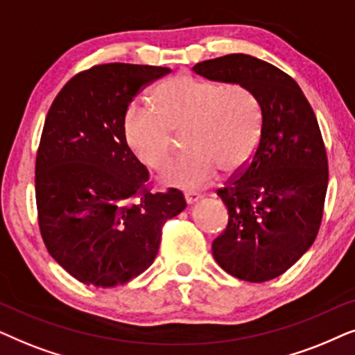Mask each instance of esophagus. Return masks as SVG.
<instances>
[{"label":"esophagus","instance_id":"34e87169","mask_svg":"<svg viewBox=\"0 0 355 355\" xmlns=\"http://www.w3.org/2000/svg\"><path fill=\"white\" fill-rule=\"evenodd\" d=\"M200 200H201L200 193H195V191H188V193H185V201H187V205H193V202H196V201H200Z\"/></svg>","mask_w":355,"mask_h":355}]
</instances>
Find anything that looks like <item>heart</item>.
I'll return each instance as SVG.
<instances>
[{"label": "heart", "instance_id": "heart-1", "mask_svg": "<svg viewBox=\"0 0 355 355\" xmlns=\"http://www.w3.org/2000/svg\"><path fill=\"white\" fill-rule=\"evenodd\" d=\"M153 110L133 108L125 120V138L144 165L164 170L172 159L175 135H183L188 153L164 173V182L182 188L211 183L219 170L237 173L257 153L261 116L257 102L239 84L177 76L153 94Z\"/></svg>", "mask_w": 355, "mask_h": 355}]
</instances>
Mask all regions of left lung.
<instances>
[{
	"label": "left lung",
	"mask_w": 355,
	"mask_h": 355,
	"mask_svg": "<svg viewBox=\"0 0 355 355\" xmlns=\"http://www.w3.org/2000/svg\"><path fill=\"white\" fill-rule=\"evenodd\" d=\"M193 71L239 84L259 108L257 153L217 190L229 222L212 254L234 277L271 281L311 247L323 219L328 155L315 112L289 74L254 56H219Z\"/></svg>",
	"instance_id": "8db88e82"
}]
</instances>
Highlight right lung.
<instances>
[{"mask_svg": "<svg viewBox=\"0 0 355 355\" xmlns=\"http://www.w3.org/2000/svg\"><path fill=\"white\" fill-rule=\"evenodd\" d=\"M164 66L107 63L78 73L46 113L35 157L37 219L46 250L74 279L115 287L159 252L162 227L185 209L183 193L150 191L130 149V103Z\"/></svg>", "mask_w": 355, "mask_h": 355, "instance_id": "obj_1", "label": "right lung"}]
</instances>
